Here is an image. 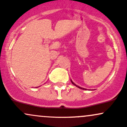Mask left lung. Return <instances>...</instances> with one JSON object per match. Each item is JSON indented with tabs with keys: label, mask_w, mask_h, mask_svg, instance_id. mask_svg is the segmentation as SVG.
I'll return each mask as SVG.
<instances>
[{
	"label": "left lung",
	"mask_w": 127,
	"mask_h": 127,
	"mask_svg": "<svg viewBox=\"0 0 127 127\" xmlns=\"http://www.w3.org/2000/svg\"><path fill=\"white\" fill-rule=\"evenodd\" d=\"M71 83H72V84L73 85H74V86H76L77 87H78V88H79V89H83V90H87L86 89H84V88H83V87H79V86H77L76 84H74V83H73V82L72 81H71ZM90 91H91V90H90Z\"/></svg>",
	"instance_id": "8db88e82"
}]
</instances>
